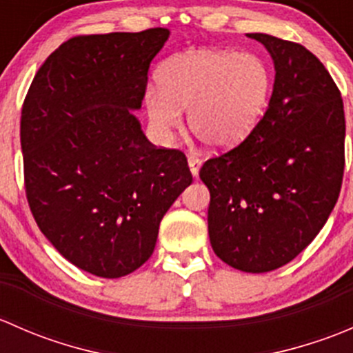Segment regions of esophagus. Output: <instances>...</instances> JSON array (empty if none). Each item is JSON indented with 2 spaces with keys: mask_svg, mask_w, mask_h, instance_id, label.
Returning a JSON list of instances; mask_svg holds the SVG:
<instances>
[{
  "mask_svg": "<svg viewBox=\"0 0 353 353\" xmlns=\"http://www.w3.org/2000/svg\"><path fill=\"white\" fill-rule=\"evenodd\" d=\"M188 165H190L191 174L196 177L198 172H199V167H201V160H199L196 155H190V157H188Z\"/></svg>",
  "mask_w": 353,
  "mask_h": 353,
  "instance_id": "1",
  "label": "esophagus"
}]
</instances>
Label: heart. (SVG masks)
Returning <instances> with one entry per match:
<instances>
[{"mask_svg":"<svg viewBox=\"0 0 353 353\" xmlns=\"http://www.w3.org/2000/svg\"><path fill=\"white\" fill-rule=\"evenodd\" d=\"M270 73L251 52L199 49L172 56L160 70V85L145 90V105L154 130L169 138L183 123L215 148L243 141L265 110Z\"/></svg>","mask_w":353,"mask_h":353,"instance_id":"1","label":"heart"}]
</instances>
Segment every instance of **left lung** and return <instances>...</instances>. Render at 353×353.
<instances>
[{
	"label": "left lung",
	"mask_w": 353,
	"mask_h": 353,
	"mask_svg": "<svg viewBox=\"0 0 353 353\" xmlns=\"http://www.w3.org/2000/svg\"><path fill=\"white\" fill-rule=\"evenodd\" d=\"M275 63L259 123L199 169L210 190L208 234L232 268L265 273L304 251L328 220L345 169L341 94L325 65L297 42L248 34Z\"/></svg>",
	"instance_id": "obj_1"
}]
</instances>
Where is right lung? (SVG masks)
Here are the masks:
<instances>
[{
    "mask_svg": "<svg viewBox=\"0 0 353 353\" xmlns=\"http://www.w3.org/2000/svg\"><path fill=\"white\" fill-rule=\"evenodd\" d=\"M167 28L77 35L39 68L20 141L41 232L83 272L119 279L154 252L162 216L193 183L186 155L157 148L131 110Z\"/></svg>",
    "mask_w": 353,
    "mask_h": 353,
    "instance_id": "add662e5",
    "label": "right lung"
}]
</instances>
